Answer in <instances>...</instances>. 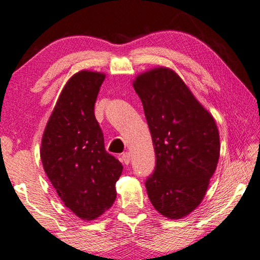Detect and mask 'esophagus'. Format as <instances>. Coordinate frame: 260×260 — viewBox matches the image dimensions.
<instances>
[{
	"label": "esophagus",
	"mask_w": 260,
	"mask_h": 260,
	"mask_svg": "<svg viewBox=\"0 0 260 260\" xmlns=\"http://www.w3.org/2000/svg\"><path fill=\"white\" fill-rule=\"evenodd\" d=\"M122 161L125 164V165H129L131 161V154L129 152L122 153Z\"/></svg>",
	"instance_id": "esophagus-1"
}]
</instances>
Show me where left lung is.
<instances>
[{"mask_svg":"<svg viewBox=\"0 0 260 260\" xmlns=\"http://www.w3.org/2000/svg\"><path fill=\"white\" fill-rule=\"evenodd\" d=\"M133 86L142 100L152 137L155 169L145 182L154 209L179 219L198 208L219 158L215 119L169 67L139 74Z\"/></svg>","mask_w":260,"mask_h":260,"instance_id":"obj_1","label":"left lung"}]
</instances>
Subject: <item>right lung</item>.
Returning <instances> with one entry per match:
<instances>
[{
	"instance_id": "obj_1",
	"label": "right lung",
	"mask_w": 260,
	"mask_h": 260,
	"mask_svg": "<svg viewBox=\"0 0 260 260\" xmlns=\"http://www.w3.org/2000/svg\"><path fill=\"white\" fill-rule=\"evenodd\" d=\"M106 74L80 71L63 87L44 130V171L67 208L83 221L99 217L116 199L122 164L105 149L94 106Z\"/></svg>"
}]
</instances>
